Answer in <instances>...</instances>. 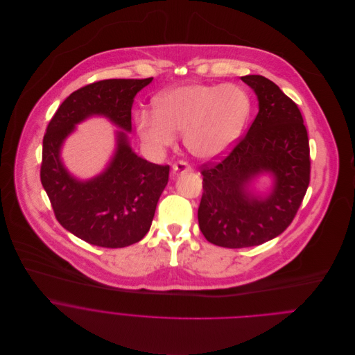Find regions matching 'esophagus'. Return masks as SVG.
<instances>
[{
  "label": "esophagus",
  "instance_id": "esophagus-1",
  "mask_svg": "<svg viewBox=\"0 0 355 355\" xmlns=\"http://www.w3.org/2000/svg\"><path fill=\"white\" fill-rule=\"evenodd\" d=\"M173 175H180V173H184V172H189L191 171V166L186 162V161H178L173 164Z\"/></svg>",
  "mask_w": 355,
  "mask_h": 355
}]
</instances>
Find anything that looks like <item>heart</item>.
Listing matches in <instances>:
<instances>
[{
	"label": "heart",
	"mask_w": 355,
	"mask_h": 355,
	"mask_svg": "<svg viewBox=\"0 0 355 355\" xmlns=\"http://www.w3.org/2000/svg\"><path fill=\"white\" fill-rule=\"evenodd\" d=\"M248 93L231 85H187L165 92L154 101V113L137 116L141 139L159 152L184 132L189 152L214 158L238 142L250 116Z\"/></svg>",
	"instance_id": "1"
}]
</instances>
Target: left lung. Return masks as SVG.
<instances>
[{"label": "left lung", "instance_id": "1", "mask_svg": "<svg viewBox=\"0 0 355 355\" xmlns=\"http://www.w3.org/2000/svg\"><path fill=\"white\" fill-rule=\"evenodd\" d=\"M258 113L232 150L201 166L200 230L210 243L227 249L262 245L293 223L310 182V149L298 105L261 75H246ZM275 179L272 193L255 198L247 189L259 173Z\"/></svg>", "mask_w": 355, "mask_h": 355}]
</instances>
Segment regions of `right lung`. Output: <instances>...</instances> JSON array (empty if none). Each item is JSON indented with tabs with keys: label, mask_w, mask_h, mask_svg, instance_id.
<instances>
[{
	"label": "right lung",
	"mask_w": 355,
	"mask_h": 355,
	"mask_svg": "<svg viewBox=\"0 0 355 355\" xmlns=\"http://www.w3.org/2000/svg\"><path fill=\"white\" fill-rule=\"evenodd\" d=\"M152 80L105 79L90 83L67 97L48 124L42 148V186L57 221L90 245L119 249L139 242L148 234L158 198L168 183L169 165L138 157L130 148L127 134L117 131V149L109 166L100 176L80 182L64 168L61 145L75 124L94 114L131 131L134 97Z\"/></svg>",
	"instance_id": "right-lung-1"
}]
</instances>
